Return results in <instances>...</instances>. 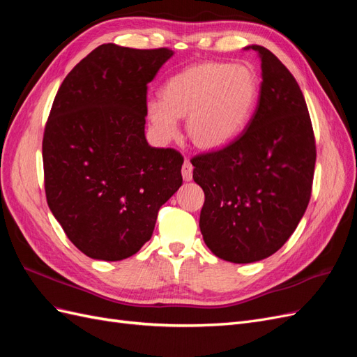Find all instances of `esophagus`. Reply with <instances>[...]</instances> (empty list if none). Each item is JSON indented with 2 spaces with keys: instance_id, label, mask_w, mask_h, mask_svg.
<instances>
[{
  "instance_id": "1",
  "label": "esophagus",
  "mask_w": 357,
  "mask_h": 357,
  "mask_svg": "<svg viewBox=\"0 0 357 357\" xmlns=\"http://www.w3.org/2000/svg\"><path fill=\"white\" fill-rule=\"evenodd\" d=\"M192 174H193V165L186 159L185 164H183V167H181V176H183V178H185L186 181H190L192 180Z\"/></svg>"
}]
</instances>
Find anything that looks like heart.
Listing matches in <instances>:
<instances>
[{
    "label": "heart",
    "mask_w": 357,
    "mask_h": 357,
    "mask_svg": "<svg viewBox=\"0 0 357 357\" xmlns=\"http://www.w3.org/2000/svg\"><path fill=\"white\" fill-rule=\"evenodd\" d=\"M259 82L252 68L228 62H202L171 77L160 91V101L147 102V116L159 138L177 132L186 119V134L199 149L229 143L250 117Z\"/></svg>",
    "instance_id": "heart-1"
}]
</instances>
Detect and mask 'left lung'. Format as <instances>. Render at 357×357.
<instances>
[{
  "instance_id": "8db88e82",
  "label": "left lung",
  "mask_w": 357,
  "mask_h": 357,
  "mask_svg": "<svg viewBox=\"0 0 357 357\" xmlns=\"http://www.w3.org/2000/svg\"><path fill=\"white\" fill-rule=\"evenodd\" d=\"M261 59L256 110L229 144L190 159L205 201L202 238L223 261L252 264L274 255L295 232L311 198L316 139L304 95L274 53Z\"/></svg>"
}]
</instances>
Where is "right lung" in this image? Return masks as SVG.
Returning a JSON list of instances; mask_svg holds the SVG:
<instances>
[{
    "label": "right lung",
    "mask_w": 357,
    "mask_h": 357,
    "mask_svg": "<svg viewBox=\"0 0 357 357\" xmlns=\"http://www.w3.org/2000/svg\"><path fill=\"white\" fill-rule=\"evenodd\" d=\"M172 50L101 45L75 66L53 101L43 135L49 208L82 253L135 255L159 208L181 186L183 156L150 147L147 83Z\"/></svg>",
    "instance_id": "right-lung-1"
}]
</instances>
